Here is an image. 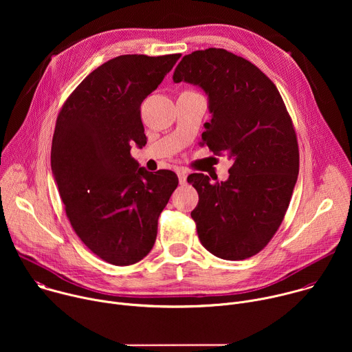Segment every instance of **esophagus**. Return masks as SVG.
Masks as SVG:
<instances>
[{
	"label": "esophagus",
	"instance_id": "obj_1",
	"mask_svg": "<svg viewBox=\"0 0 352 352\" xmlns=\"http://www.w3.org/2000/svg\"><path fill=\"white\" fill-rule=\"evenodd\" d=\"M177 175H178V181L181 185H184L186 182V171L184 168L177 170Z\"/></svg>",
	"mask_w": 352,
	"mask_h": 352
}]
</instances>
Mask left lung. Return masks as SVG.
Returning <instances> with one entry per match:
<instances>
[{
	"instance_id": "8db88e82",
	"label": "left lung",
	"mask_w": 352,
	"mask_h": 352,
	"mask_svg": "<svg viewBox=\"0 0 352 352\" xmlns=\"http://www.w3.org/2000/svg\"><path fill=\"white\" fill-rule=\"evenodd\" d=\"M174 82L209 94L212 121L202 144L232 160L226 182L190 174L199 193L190 213L210 254L243 261L259 254L287 213L299 171L292 120L276 85L252 63L224 48L197 50L182 58Z\"/></svg>"
}]
</instances>
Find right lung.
<instances>
[{"label":"right lung","mask_w":352,"mask_h":352,"mask_svg":"<svg viewBox=\"0 0 352 352\" xmlns=\"http://www.w3.org/2000/svg\"><path fill=\"white\" fill-rule=\"evenodd\" d=\"M181 54L116 57L90 72L63 104L53 136L52 170L67 217L91 252L129 266L152 250L157 220L178 185L131 156L144 146L140 104Z\"/></svg>","instance_id":"1"}]
</instances>
